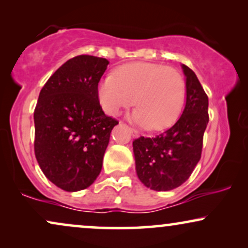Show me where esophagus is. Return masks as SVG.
<instances>
[{
    "instance_id": "1",
    "label": "esophagus",
    "mask_w": 248,
    "mask_h": 248,
    "mask_svg": "<svg viewBox=\"0 0 248 248\" xmlns=\"http://www.w3.org/2000/svg\"><path fill=\"white\" fill-rule=\"evenodd\" d=\"M129 130H130V133H132V135H133V137H137L140 135V133L137 132L136 129H134V128H132V127H129Z\"/></svg>"
}]
</instances>
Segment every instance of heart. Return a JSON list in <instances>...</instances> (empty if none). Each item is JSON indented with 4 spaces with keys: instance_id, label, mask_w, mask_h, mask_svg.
Listing matches in <instances>:
<instances>
[{
    "instance_id": "obj_1",
    "label": "heart",
    "mask_w": 248,
    "mask_h": 248,
    "mask_svg": "<svg viewBox=\"0 0 248 248\" xmlns=\"http://www.w3.org/2000/svg\"><path fill=\"white\" fill-rule=\"evenodd\" d=\"M185 95L186 82L177 69L144 62L119 68L115 75L104 77L98 88L100 105L107 114H118L135 101L132 120L154 130L168 128L177 120Z\"/></svg>"
}]
</instances>
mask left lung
<instances>
[{
    "label": "left lung",
    "mask_w": 248,
    "mask_h": 248,
    "mask_svg": "<svg viewBox=\"0 0 248 248\" xmlns=\"http://www.w3.org/2000/svg\"><path fill=\"white\" fill-rule=\"evenodd\" d=\"M186 76V106L179 120L154 137L134 140L137 177L154 190L181 186L201 158L203 134L209 122L208 95L195 73L183 64Z\"/></svg>",
    "instance_id": "obj_1"
}]
</instances>
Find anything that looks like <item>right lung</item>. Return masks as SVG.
<instances>
[{
  "mask_svg": "<svg viewBox=\"0 0 248 248\" xmlns=\"http://www.w3.org/2000/svg\"><path fill=\"white\" fill-rule=\"evenodd\" d=\"M109 62L92 55L68 60L49 77L34 108V154L44 174L67 192L97 179L113 127L104 113L98 83Z\"/></svg>",
  "mask_w": 248,
  "mask_h": 248,
  "instance_id": "1",
  "label": "right lung"
}]
</instances>
